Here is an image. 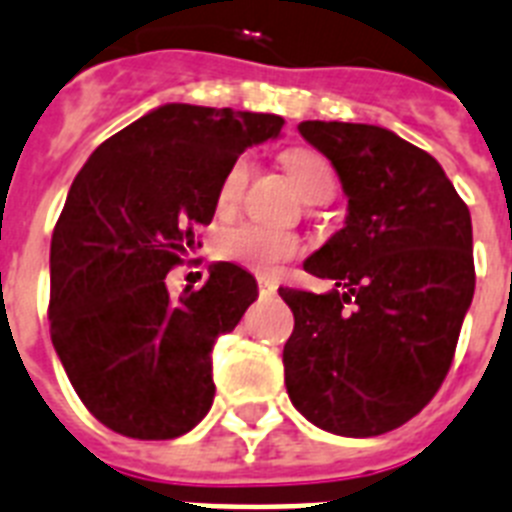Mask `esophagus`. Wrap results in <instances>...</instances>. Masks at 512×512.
<instances>
[{"label":"esophagus","instance_id":"34e87169","mask_svg":"<svg viewBox=\"0 0 512 512\" xmlns=\"http://www.w3.org/2000/svg\"><path fill=\"white\" fill-rule=\"evenodd\" d=\"M257 289H260V294H263V297H273L278 286L273 284L270 278H257Z\"/></svg>","mask_w":512,"mask_h":512}]
</instances>
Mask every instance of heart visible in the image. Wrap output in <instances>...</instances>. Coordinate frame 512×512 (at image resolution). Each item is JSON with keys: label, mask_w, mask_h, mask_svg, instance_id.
I'll use <instances>...</instances> for the list:
<instances>
[{"label": "heart", "mask_w": 512, "mask_h": 512, "mask_svg": "<svg viewBox=\"0 0 512 512\" xmlns=\"http://www.w3.org/2000/svg\"><path fill=\"white\" fill-rule=\"evenodd\" d=\"M284 168L305 199L321 186H334L328 162L315 152H307V149L286 152ZM244 181H247V160H236L226 170V176L218 186V194H215L218 213H228L236 205V199L244 189ZM215 252H218L220 260L242 265V268L255 270V273H276L286 260L299 255V239L294 234L278 231V228L247 220V223L223 228L218 234V242H215Z\"/></svg>", "instance_id": "1"}]
</instances>
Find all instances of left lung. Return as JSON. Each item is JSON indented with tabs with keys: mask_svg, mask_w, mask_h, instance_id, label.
I'll return each instance as SVG.
<instances>
[{
	"mask_svg": "<svg viewBox=\"0 0 512 512\" xmlns=\"http://www.w3.org/2000/svg\"><path fill=\"white\" fill-rule=\"evenodd\" d=\"M299 134L339 173L347 220L305 260L334 289H278L294 313L286 392L318 429L386 434L450 371L476 286L471 213L442 165L386 128L305 120Z\"/></svg>",
	"mask_w": 512,
	"mask_h": 512,
	"instance_id": "obj_1",
	"label": "left lung"
}]
</instances>
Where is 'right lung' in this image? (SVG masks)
I'll list each match as a JSON object with an SVG mask.
<instances>
[{
    "label": "right lung",
    "mask_w": 512,
    "mask_h": 512,
    "mask_svg": "<svg viewBox=\"0 0 512 512\" xmlns=\"http://www.w3.org/2000/svg\"><path fill=\"white\" fill-rule=\"evenodd\" d=\"M284 118L162 105L102 141L70 186L49 249V331L70 384L107 429L176 439L215 397L213 344L257 299L255 278L210 265L170 297L165 276L199 247L226 170Z\"/></svg>",
    "instance_id": "obj_1"
}]
</instances>
